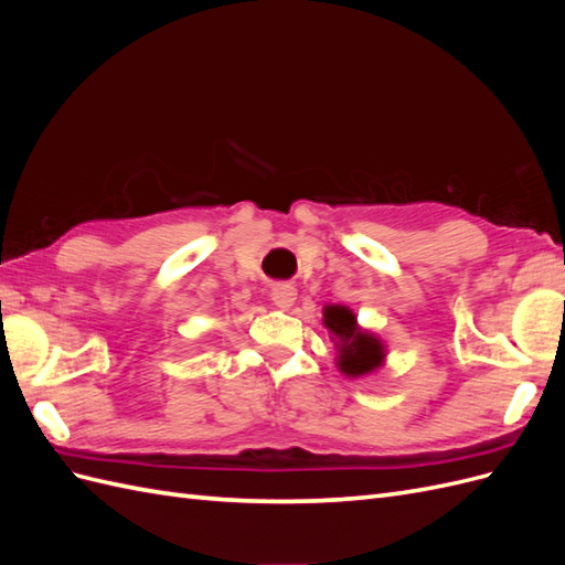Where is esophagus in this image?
I'll return each instance as SVG.
<instances>
[{
	"instance_id": "1",
	"label": "esophagus",
	"mask_w": 565,
	"mask_h": 565,
	"mask_svg": "<svg viewBox=\"0 0 565 565\" xmlns=\"http://www.w3.org/2000/svg\"><path fill=\"white\" fill-rule=\"evenodd\" d=\"M270 299H273V303L278 306V309H289V306H292L295 299H297V287L289 285V282L273 285Z\"/></svg>"
}]
</instances>
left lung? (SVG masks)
<instances>
[{"label": "left lung", "instance_id": "8db88e82", "mask_svg": "<svg viewBox=\"0 0 565 565\" xmlns=\"http://www.w3.org/2000/svg\"><path fill=\"white\" fill-rule=\"evenodd\" d=\"M322 324L334 334L337 344V365L347 377H363L384 365V344L382 339L358 328V320L347 306H324Z\"/></svg>", "mask_w": 565, "mask_h": 565}]
</instances>
